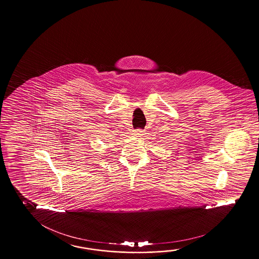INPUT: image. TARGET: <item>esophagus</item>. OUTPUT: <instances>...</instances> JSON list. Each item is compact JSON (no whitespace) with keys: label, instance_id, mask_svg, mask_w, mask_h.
I'll return each mask as SVG.
<instances>
[{"label":"esophagus","instance_id":"1","mask_svg":"<svg viewBox=\"0 0 259 259\" xmlns=\"http://www.w3.org/2000/svg\"><path fill=\"white\" fill-rule=\"evenodd\" d=\"M135 136H141L144 135V131H142L140 129H137V130H135L134 132V134H133Z\"/></svg>","mask_w":259,"mask_h":259}]
</instances>
